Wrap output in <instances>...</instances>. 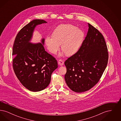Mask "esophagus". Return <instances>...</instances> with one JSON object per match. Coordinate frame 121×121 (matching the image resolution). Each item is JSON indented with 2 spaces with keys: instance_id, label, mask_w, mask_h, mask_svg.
<instances>
[{
  "instance_id": "1",
  "label": "esophagus",
  "mask_w": 121,
  "mask_h": 121,
  "mask_svg": "<svg viewBox=\"0 0 121 121\" xmlns=\"http://www.w3.org/2000/svg\"><path fill=\"white\" fill-rule=\"evenodd\" d=\"M58 64H59L60 66H62V65H63L64 62H63V61L62 59H59V60H58Z\"/></svg>"
}]
</instances>
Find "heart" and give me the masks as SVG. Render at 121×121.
Wrapping results in <instances>:
<instances>
[{
    "label": "heart",
    "instance_id": "obj_1",
    "mask_svg": "<svg viewBox=\"0 0 121 121\" xmlns=\"http://www.w3.org/2000/svg\"><path fill=\"white\" fill-rule=\"evenodd\" d=\"M84 31L72 24L59 26L54 31L52 36H48L45 43L48 50L56 53L61 48L66 55L71 56L78 52L84 40Z\"/></svg>",
    "mask_w": 121,
    "mask_h": 121
}]
</instances>
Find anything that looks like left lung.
I'll use <instances>...</instances> for the list:
<instances>
[{
  "instance_id": "left-lung-1",
  "label": "left lung",
  "mask_w": 121,
  "mask_h": 121,
  "mask_svg": "<svg viewBox=\"0 0 121 121\" xmlns=\"http://www.w3.org/2000/svg\"><path fill=\"white\" fill-rule=\"evenodd\" d=\"M85 39L79 49L66 60L64 76L73 91L82 92L94 86L100 80L108 59L106 43L102 34L90 23Z\"/></svg>"
}]
</instances>
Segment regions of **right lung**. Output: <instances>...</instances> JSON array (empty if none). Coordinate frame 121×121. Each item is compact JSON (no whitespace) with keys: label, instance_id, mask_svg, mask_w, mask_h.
Segmentation results:
<instances>
[{"label":"right lung","instance_id":"right-lung-1","mask_svg":"<svg viewBox=\"0 0 121 121\" xmlns=\"http://www.w3.org/2000/svg\"><path fill=\"white\" fill-rule=\"evenodd\" d=\"M47 23L35 19L24 26L17 33L13 45V67L17 79L27 89L40 91L49 84L52 73L58 68L55 58L45 51L43 44L29 41L36 25Z\"/></svg>","mask_w":121,"mask_h":121}]
</instances>
